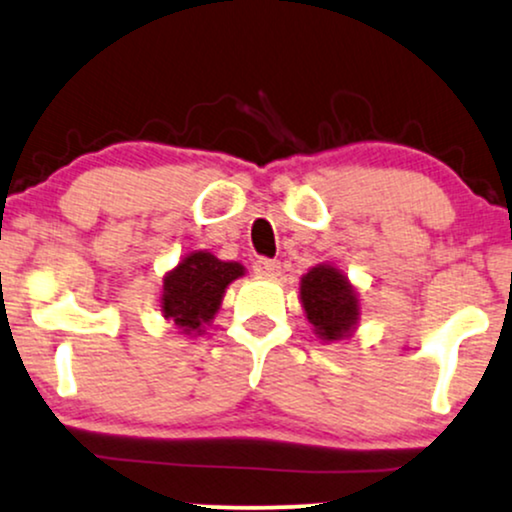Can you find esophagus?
Returning a JSON list of instances; mask_svg holds the SVG:
<instances>
[{"label":"esophagus","instance_id":"1","mask_svg":"<svg viewBox=\"0 0 512 512\" xmlns=\"http://www.w3.org/2000/svg\"><path fill=\"white\" fill-rule=\"evenodd\" d=\"M254 270L258 275H263V278H275V275L280 273V261H275V258H256L254 261Z\"/></svg>","mask_w":512,"mask_h":512}]
</instances>
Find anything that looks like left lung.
<instances>
[{
    "instance_id": "1",
    "label": "left lung",
    "mask_w": 512,
    "mask_h": 512,
    "mask_svg": "<svg viewBox=\"0 0 512 512\" xmlns=\"http://www.w3.org/2000/svg\"><path fill=\"white\" fill-rule=\"evenodd\" d=\"M306 318L323 340H342L359 318V299L345 275L333 266H316L302 278Z\"/></svg>"
}]
</instances>
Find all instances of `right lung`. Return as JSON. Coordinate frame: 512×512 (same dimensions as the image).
I'll return each instance as SVG.
<instances>
[{"label":"right lung","mask_w":512,"mask_h":512,"mask_svg":"<svg viewBox=\"0 0 512 512\" xmlns=\"http://www.w3.org/2000/svg\"><path fill=\"white\" fill-rule=\"evenodd\" d=\"M244 275V266L194 251L179 263L162 285V314L186 335L201 333L220 309L227 285Z\"/></svg>","instance_id":"1"}]
</instances>
